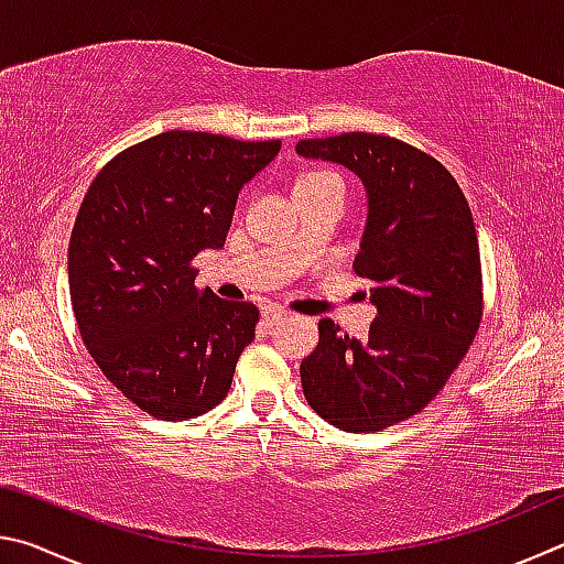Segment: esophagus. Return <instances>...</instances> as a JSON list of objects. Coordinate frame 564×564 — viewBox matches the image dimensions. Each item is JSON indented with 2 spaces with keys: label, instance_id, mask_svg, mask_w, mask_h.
I'll list each match as a JSON object with an SVG mask.
<instances>
[{
  "label": "esophagus",
  "instance_id": "34e87169",
  "mask_svg": "<svg viewBox=\"0 0 564 564\" xmlns=\"http://www.w3.org/2000/svg\"><path fill=\"white\" fill-rule=\"evenodd\" d=\"M261 316H263V321H265V326H273V323H279L281 318L289 316V311L275 308V305H269V308H263Z\"/></svg>",
  "mask_w": 564,
  "mask_h": 564
}]
</instances>
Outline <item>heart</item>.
<instances>
[{
    "label": "heart",
    "mask_w": 564,
    "mask_h": 564,
    "mask_svg": "<svg viewBox=\"0 0 564 564\" xmlns=\"http://www.w3.org/2000/svg\"><path fill=\"white\" fill-rule=\"evenodd\" d=\"M333 174H328V171H313V174H303L295 184H303V181H316V178H328Z\"/></svg>",
    "instance_id": "b5f03b06"
}]
</instances>
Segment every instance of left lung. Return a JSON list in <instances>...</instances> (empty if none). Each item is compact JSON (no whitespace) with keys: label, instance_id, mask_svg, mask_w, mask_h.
Wrapping results in <instances>:
<instances>
[{"label":"left lung","instance_id":"obj_1","mask_svg":"<svg viewBox=\"0 0 564 564\" xmlns=\"http://www.w3.org/2000/svg\"><path fill=\"white\" fill-rule=\"evenodd\" d=\"M303 159L346 166L368 198L352 269L373 281L368 338L330 318L301 362L308 405L348 433L400 423L441 393L480 326V248L470 206L441 161L376 133L295 144Z\"/></svg>","mask_w":564,"mask_h":564}]
</instances>
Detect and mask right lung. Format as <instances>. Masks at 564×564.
<instances>
[{"mask_svg":"<svg viewBox=\"0 0 564 564\" xmlns=\"http://www.w3.org/2000/svg\"><path fill=\"white\" fill-rule=\"evenodd\" d=\"M281 141L166 131L99 171L69 241V295L84 346L131 403L161 420L226 398L259 308L196 289L191 261L224 248L238 191Z\"/></svg>","mask_w":564,"mask_h":564,"instance_id":"obj_1","label":"right lung"}]
</instances>
